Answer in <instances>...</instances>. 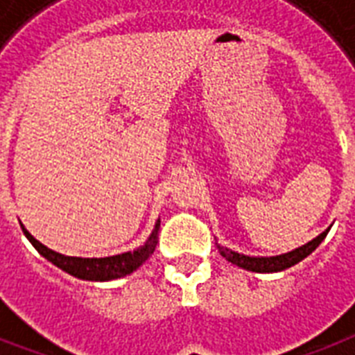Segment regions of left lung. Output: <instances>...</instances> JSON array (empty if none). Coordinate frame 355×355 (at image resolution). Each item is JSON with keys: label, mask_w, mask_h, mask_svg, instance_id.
<instances>
[{"label": "left lung", "mask_w": 355, "mask_h": 355, "mask_svg": "<svg viewBox=\"0 0 355 355\" xmlns=\"http://www.w3.org/2000/svg\"><path fill=\"white\" fill-rule=\"evenodd\" d=\"M328 232H329V227L326 230V232L320 233L317 239H313V241H309V243L300 246V248L293 250V252H289V254L276 255V257H248V255L235 254V252L224 248V246H218V250H220V254L224 255L230 263L241 266V268H246V270L279 272V270H285V268H289V266L296 265V263H300L302 259H306L307 255L311 254V252H315L318 244L322 243L324 237L328 235Z\"/></svg>", "instance_id": "1"}]
</instances>
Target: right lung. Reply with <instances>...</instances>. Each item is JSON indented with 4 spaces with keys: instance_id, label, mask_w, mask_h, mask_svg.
<instances>
[{
    "instance_id": "1",
    "label": "right lung",
    "mask_w": 355,
    "mask_h": 355,
    "mask_svg": "<svg viewBox=\"0 0 355 355\" xmlns=\"http://www.w3.org/2000/svg\"><path fill=\"white\" fill-rule=\"evenodd\" d=\"M161 226V220L155 224V232L150 235L144 246H140L135 252H125L120 255H111V257H70V255L57 254L53 250L46 248L40 244L37 239L33 237L31 233L27 232L26 227H21V232L29 239V243L37 248L40 255L46 259L51 261L55 266H59L68 274H72L81 279H89V282H109V279H116V277L128 276L133 270H137L142 263H146L152 257L155 244H157V230Z\"/></svg>"
}]
</instances>
